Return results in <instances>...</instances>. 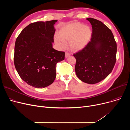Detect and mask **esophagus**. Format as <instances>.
Listing matches in <instances>:
<instances>
[{
  "instance_id": "obj_1",
  "label": "esophagus",
  "mask_w": 130,
  "mask_h": 130,
  "mask_svg": "<svg viewBox=\"0 0 130 130\" xmlns=\"http://www.w3.org/2000/svg\"><path fill=\"white\" fill-rule=\"evenodd\" d=\"M70 56V54L69 53H68V52H66L65 53V57L66 58Z\"/></svg>"
}]
</instances>
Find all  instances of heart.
Here are the masks:
<instances>
[{"label": "heart", "mask_w": 130, "mask_h": 130, "mask_svg": "<svg viewBox=\"0 0 130 130\" xmlns=\"http://www.w3.org/2000/svg\"><path fill=\"white\" fill-rule=\"evenodd\" d=\"M92 34L90 27L79 23H73L63 27L59 31V36H56L55 40L61 47L65 46V42H70L71 50L78 51L89 43Z\"/></svg>", "instance_id": "obj_1"}]
</instances>
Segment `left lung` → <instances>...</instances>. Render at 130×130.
Listing matches in <instances>:
<instances>
[{"label": "left lung", "instance_id": "obj_1", "mask_svg": "<svg viewBox=\"0 0 130 130\" xmlns=\"http://www.w3.org/2000/svg\"><path fill=\"white\" fill-rule=\"evenodd\" d=\"M92 27L91 41L83 49L73 55L76 58L75 70L83 82L98 83L112 71L117 59V45L113 34L99 20L86 19Z\"/></svg>", "mask_w": 130, "mask_h": 130}]
</instances>
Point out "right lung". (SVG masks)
I'll return each instance as SVG.
<instances>
[{
	"mask_svg": "<svg viewBox=\"0 0 130 130\" xmlns=\"http://www.w3.org/2000/svg\"><path fill=\"white\" fill-rule=\"evenodd\" d=\"M57 21L30 24L17 37L15 45L14 64L21 78L28 85L42 88L53 83L56 64L65 58V52L53 48Z\"/></svg>",
	"mask_w": 130,
	"mask_h": 130,
	"instance_id": "right-lung-1",
	"label": "right lung"
}]
</instances>
